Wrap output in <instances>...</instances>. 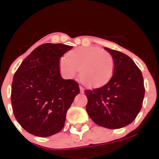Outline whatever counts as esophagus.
Listing matches in <instances>:
<instances>
[{
	"instance_id": "1",
	"label": "esophagus",
	"mask_w": 159,
	"mask_h": 159,
	"mask_svg": "<svg viewBox=\"0 0 159 159\" xmlns=\"http://www.w3.org/2000/svg\"><path fill=\"white\" fill-rule=\"evenodd\" d=\"M79 88H80V92H81V93H83L84 90V87H81V86H79Z\"/></svg>"
}]
</instances>
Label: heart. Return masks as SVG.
<instances>
[{"mask_svg":"<svg viewBox=\"0 0 159 159\" xmlns=\"http://www.w3.org/2000/svg\"><path fill=\"white\" fill-rule=\"evenodd\" d=\"M61 74L73 78L79 71L80 81L89 87H99L111 79L114 72V61L107 51L97 47H79L59 61Z\"/></svg>","mask_w":159,"mask_h":159,"instance_id":"obj_1","label":"heart"}]
</instances>
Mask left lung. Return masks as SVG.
I'll return each instance as SVG.
<instances>
[{"mask_svg":"<svg viewBox=\"0 0 159 159\" xmlns=\"http://www.w3.org/2000/svg\"><path fill=\"white\" fill-rule=\"evenodd\" d=\"M114 61V72L106 84L84 91L86 110L97 125L120 129L134 121L142 107L145 93L141 71L123 53L105 48Z\"/></svg>","mask_w":159,"mask_h":159,"instance_id":"1","label":"left lung"}]
</instances>
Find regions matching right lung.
Here are the masks:
<instances>
[{
	"label": "right lung",
	"instance_id": "add662e5",
	"mask_svg": "<svg viewBox=\"0 0 159 159\" xmlns=\"http://www.w3.org/2000/svg\"><path fill=\"white\" fill-rule=\"evenodd\" d=\"M72 46L45 43L24 60L14 75L11 103L16 119L24 129L38 137L61 132L66 112L80 93L72 79L60 73L59 61Z\"/></svg>",
	"mask_w": 159,
	"mask_h": 159
}]
</instances>
